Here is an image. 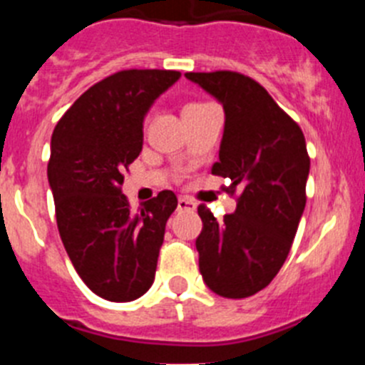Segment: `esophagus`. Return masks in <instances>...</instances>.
Segmentation results:
<instances>
[{
  "label": "esophagus",
  "instance_id": "esophagus-1",
  "mask_svg": "<svg viewBox=\"0 0 365 365\" xmlns=\"http://www.w3.org/2000/svg\"><path fill=\"white\" fill-rule=\"evenodd\" d=\"M177 210L179 212H193L195 210V202H192L190 199L180 197L179 202H177Z\"/></svg>",
  "mask_w": 365,
  "mask_h": 365
}]
</instances>
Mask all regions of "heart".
I'll return each instance as SVG.
<instances>
[{"instance_id":"heart-1","label":"heart","mask_w":365,"mask_h":365,"mask_svg":"<svg viewBox=\"0 0 365 365\" xmlns=\"http://www.w3.org/2000/svg\"><path fill=\"white\" fill-rule=\"evenodd\" d=\"M202 106H206L205 102H188V104L182 108V113L185 111H192V109H197V108H202Z\"/></svg>"}]
</instances>
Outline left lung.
Instances as JSON below:
<instances>
[{"label": "left lung", "mask_w": 365, "mask_h": 365, "mask_svg": "<svg viewBox=\"0 0 365 365\" xmlns=\"http://www.w3.org/2000/svg\"><path fill=\"white\" fill-rule=\"evenodd\" d=\"M186 78L225 108L219 163L212 173L230 180L222 190L237 195V208L222 222L199 205V270L215 294L248 298L276 278L291 252L307 202L311 159L305 137L298 122L247 74L214 71L186 73Z\"/></svg>", "instance_id": "left-lung-1"}]
</instances>
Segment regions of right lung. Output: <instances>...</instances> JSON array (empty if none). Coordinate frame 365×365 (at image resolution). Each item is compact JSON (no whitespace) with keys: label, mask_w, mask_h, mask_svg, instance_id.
Wrapping results in <instances>:
<instances>
[{"label":"right lung","mask_w":365,"mask_h":365,"mask_svg":"<svg viewBox=\"0 0 365 365\" xmlns=\"http://www.w3.org/2000/svg\"><path fill=\"white\" fill-rule=\"evenodd\" d=\"M179 71L124 69L106 76L66 111L51 138L47 177L58 232L80 278L100 298L131 302L155 279L175 193L133 210L120 192L143 151V120Z\"/></svg>","instance_id":"add662e5"}]
</instances>
